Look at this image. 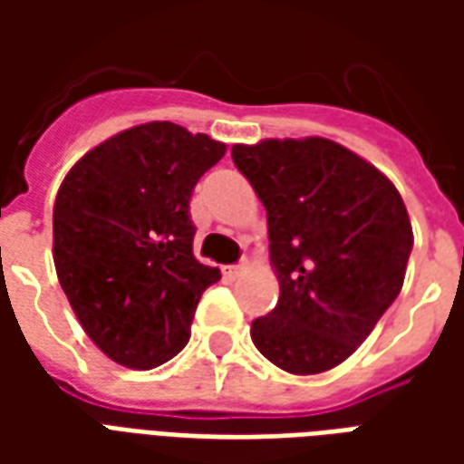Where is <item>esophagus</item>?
<instances>
[{"instance_id":"esophagus-1","label":"esophagus","mask_w":464,"mask_h":464,"mask_svg":"<svg viewBox=\"0 0 464 464\" xmlns=\"http://www.w3.org/2000/svg\"><path fill=\"white\" fill-rule=\"evenodd\" d=\"M243 268H246V263H236V266H228V276H238V273H243Z\"/></svg>"}]
</instances>
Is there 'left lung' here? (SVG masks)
I'll return each instance as SVG.
<instances>
[{
  "mask_svg": "<svg viewBox=\"0 0 464 464\" xmlns=\"http://www.w3.org/2000/svg\"><path fill=\"white\" fill-rule=\"evenodd\" d=\"M268 216L281 298L251 338L273 365L313 375L350 358L398 298L412 226L382 173L321 136L236 143Z\"/></svg>",
  "mask_w": 464,
  "mask_h": 464,
  "instance_id": "1",
  "label": "left lung"
}]
</instances>
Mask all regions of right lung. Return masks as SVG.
<instances>
[{
	"mask_svg": "<svg viewBox=\"0 0 464 464\" xmlns=\"http://www.w3.org/2000/svg\"><path fill=\"white\" fill-rule=\"evenodd\" d=\"M226 143L171 121L116 133L66 173L54 201V266L86 335L133 370L191 338L201 293L221 278L193 256L188 201Z\"/></svg>",
	"mask_w": 464,
	"mask_h": 464,
	"instance_id": "add662e5",
	"label": "right lung"
}]
</instances>
